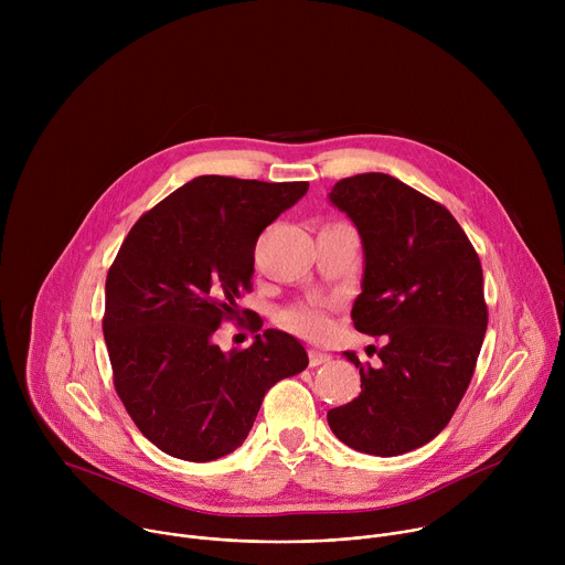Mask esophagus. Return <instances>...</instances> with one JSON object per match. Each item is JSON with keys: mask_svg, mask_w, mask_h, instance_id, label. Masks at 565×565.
<instances>
[{"mask_svg": "<svg viewBox=\"0 0 565 565\" xmlns=\"http://www.w3.org/2000/svg\"><path fill=\"white\" fill-rule=\"evenodd\" d=\"M333 358L329 353H319V351H310V366H319V364H327Z\"/></svg>", "mask_w": 565, "mask_h": 565, "instance_id": "obj_1", "label": "esophagus"}]
</instances>
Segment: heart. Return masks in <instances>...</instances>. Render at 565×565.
<instances>
[{
    "label": "heart",
    "mask_w": 565,
    "mask_h": 565,
    "mask_svg": "<svg viewBox=\"0 0 565 565\" xmlns=\"http://www.w3.org/2000/svg\"><path fill=\"white\" fill-rule=\"evenodd\" d=\"M281 321L297 335H303V338H310V340H321L324 335H329V331H331L327 310L321 306L288 308V310L281 312Z\"/></svg>",
    "instance_id": "b5f03b06"
}]
</instances>
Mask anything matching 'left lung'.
I'll list each match as a JSON object with an SVG mask.
<instances>
[{
	"label": "left lung",
	"mask_w": 565,
	"mask_h": 565,
	"mask_svg": "<svg viewBox=\"0 0 565 565\" xmlns=\"http://www.w3.org/2000/svg\"><path fill=\"white\" fill-rule=\"evenodd\" d=\"M329 199L362 236L353 324L384 347L377 369L344 353L362 391L327 418L358 451L407 454L447 427L471 382L488 331L480 259L445 205L388 174L342 179Z\"/></svg>",
	"instance_id": "8db88e82"
}]
</instances>
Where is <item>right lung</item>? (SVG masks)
<instances>
[{
	"mask_svg": "<svg viewBox=\"0 0 565 565\" xmlns=\"http://www.w3.org/2000/svg\"><path fill=\"white\" fill-rule=\"evenodd\" d=\"M306 192V181L199 177L125 236L107 273L103 333L116 393L160 451L192 462L234 451L268 388L308 366L284 331L266 329L244 351L212 342L253 290L259 234ZM262 327L259 315L248 324Z\"/></svg>",
	"mask_w": 565,
	"mask_h": 565,
	"instance_id": "add662e5",
	"label": "right lung"
}]
</instances>
